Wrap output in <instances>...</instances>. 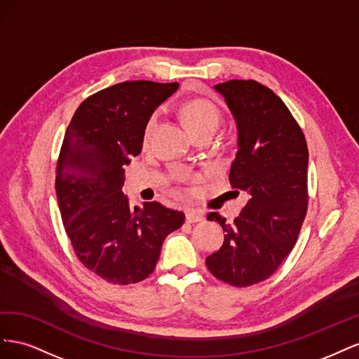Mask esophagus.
<instances>
[{
  "mask_svg": "<svg viewBox=\"0 0 359 359\" xmlns=\"http://www.w3.org/2000/svg\"><path fill=\"white\" fill-rule=\"evenodd\" d=\"M186 220H187L189 223L202 222V220H203V212L199 211V210L190 208V210H187V212H186Z\"/></svg>",
  "mask_w": 359,
  "mask_h": 359,
  "instance_id": "obj_1",
  "label": "esophagus"
}]
</instances>
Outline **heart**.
Wrapping results in <instances>:
<instances>
[{
	"instance_id": "heart-1",
	"label": "heart",
	"mask_w": 359,
	"mask_h": 359,
	"mask_svg": "<svg viewBox=\"0 0 359 359\" xmlns=\"http://www.w3.org/2000/svg\"><path fill=\"white\" fill-rule=\"evenodd\" d=\"M181 115L191 133L199 132V130H205V128L215 130L220 123V114L217 111V107L210 102L199 100V99L190 100L184 104L181 107ZM156 124H157V118L153 116L148 121L145 128V140H148L151 135H153Z\"/></svg>"
}]
</instances>
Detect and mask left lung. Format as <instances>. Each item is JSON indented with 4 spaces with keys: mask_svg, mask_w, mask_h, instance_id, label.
<instances>
[{
    "mask_svg": "<svg viewBox=\"0 0 359 359\" xmlns=\"http://www.w3.org/2000/svg\"><path fill=\"white\" fill-rule=\"evenodd\" d=\"M214 90L236 127L231 186L245 191L248 201L233 223L208 215L226 235L205 264L224 283L247 287L273 276L297 243L307 212L309 149L283 100L265 85L233 79Z\"/></svg>",
    "mask_w": 359,
    "mask_h": 359,
    "instance_id": "left-lung-1",
    "label": "left lung"
}]
</instances>
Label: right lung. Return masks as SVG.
Listing matches in <instances>:
<instances>
[{"instance_id":"obj_1","label":"right lung","mask_w":359,"mask_h":359,"mask_svg":"<svg viewBox=\"0 0 359 359\" xmlns=\"http://www.w3.org/2000/svg\"><path fill=\"white\" fill-rule=\"evenodd\" d=\"M180 83L127 81L88 97L67 127L55 190L64 223L81 262L114 285L153 273L165 238L184 212L158 202L130 205L124 166L140 154L151 115Z\"/></svg>"}]
</instances>
